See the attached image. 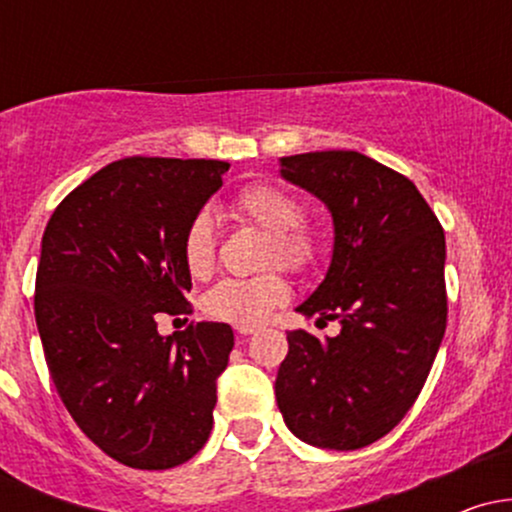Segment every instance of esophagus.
I'll list each match as a JSON object with an SVG mask.
<instances>
[{
    "mask_svg": "<svg viewBox=\"0 0 512 512\" xmlns=\"http://www.w3.org/2000/svg\"><path fill=\"white\" fill-rule=\"evenodd\" d=\"M260 327L257 325H236V332L240 334V337H248V334H255Z\"/></svg>",
    "mask_w": 512,
    "mask_h": 512,
    "instance_id": "34e87169",
    "label": "esophagus"
}]
</instances>
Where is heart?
Listing matches in <instances>:
<instances>
[{
	"mask_svg": "<svg viewBox=\"0 0 512 512\" xmlns=\"http://www.w3.org/2000/svg\"><path fill=\"white\" fill-rule=\"evenodd\" d=\"M233 214L255 223L272 236L267 248V264H284L293 272H303L317 257V236L305 226V207L293 192L274 182H252L233 197ZM216 221L209 211H197L182 233V262L195 279H207L216 264ZM289 298V281L279 272L260 276H228L204 293V315L231 325H255L269 310Z\"/></svg>",
	"mask_w": 512,
	"mask_h": 512,
	"instance_id": "heart-1",
	"label": "heart"
}]
</instances>
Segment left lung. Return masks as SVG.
Segmentation results:
<instances>
[{
	"instance_id": "8db88e82",
	"label": "left lung",
	"mask_w": 512,
	"mask_h": 512,
	"mask_svg": "<svg viewBox=\"0 0 512 512\" xmlns=\"http://www.w3.org/2000/svg\"><path fill=\"white\" fill-rule=\"evenodd\" d=\"M279 166L334 221L330 269L296 310L342 330L286 334L276 404L303 443L366 448L404 419L443 342L445 233L414 182L358 151L284 156Z\"/></svg>"
}]
</instances>
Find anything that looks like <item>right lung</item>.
I'll return each instance as SVG.
<instances>
[{
	"label": "right lung",
	"instance_id": "right-lung-1",
	"mask_svg": "<svg viewBox=\"0 0 512 512\" xmlns=\"http://www.w3.org/2000/svg\"><path fill=\"white\" fill-rule=\"evenodd\" d=\"M226 161L132 156L81 182L50 216L35 322L52 383L76 426L134 469H170L207 443L233 330L192 322L182 233L223 185Z\"/></svg>",
	"mask_w": 512,
	"mask_h": 512
}]
</instances>
